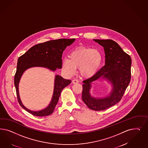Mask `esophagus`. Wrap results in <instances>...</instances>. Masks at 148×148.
I'll return each instance as SVG.
<instances>
[{
    "mask_svg": "<svg viewBox=\"0 0 148 148\" xmlns=\"http://www.w3.org/2000/svg\"><path fill=\"white\" fill-rule=\"evenodd\" d=\"M78 82H79L78 80H77L76 79H74L72 80V83H73V84H77Z\"/></svg>",
    "mask_w": 148,
    "mask_h": 148,
    "instance_id": "1",
    "label": "esophagus"
}]
</instances>
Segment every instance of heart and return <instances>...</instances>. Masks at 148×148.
Here are the masks:
<instances>
[{
	"label": "heart",
	"mask_w": 148,
	"mask_h": 148,
	"mask_svg": "<svg viewBox=\"0 0 148 148\" xmlns=\"http://www.w3.org/2000/svg\"><path fill=\"white\" fill-rule=\"evenodd\" d=\"M102 62L100 51L90 48H79L70 54V59L63 60V71L69 75H73L79 68L82 76L86 78L94 76L98 71Z\"/></svg>",
	"instance_id": "heart-1"
}]
</instances>
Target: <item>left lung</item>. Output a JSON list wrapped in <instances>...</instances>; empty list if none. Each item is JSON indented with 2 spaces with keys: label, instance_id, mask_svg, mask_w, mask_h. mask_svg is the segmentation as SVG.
I'll list each match as a JSON object with an SVG mask.
<instances>
[{
  "label": "left lung",
  "instance_id": "left-lung-1",
  "mask_svg": "<svg viewBox=\"0 0 148 148\" xmlns=\"http://www.w3.org/2000/svg\"><path fill=\"white\" fill-rule=\"evenodd\" d=\"M94 41L104 48L105 65L93 76L83 81L82 100L90 110L100 111L109 108L121 100L131 80V59L112 40ZM101 77L110 82L113 89L108 97L97 99L90 96V84Z\"/></svg>",
  "mask_w": 148,
  "mask_h": 148
}]
</instances>
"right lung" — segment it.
Returning <instances> with one entry per match:
<instances>
[{
  "mask_svg": "<svg viewBox=\"0 0 148 148\" xmlns=\"http://www.w3.org/2000/svg\"><path fill=\"white\" fill-rule=\"evenodd\" d=\"M75 38H60L39 43L30 48L28 51L19 57L14 75V84L17 99L20 106L29 113L36 116H45L51 114L57 104L62 89L69 86L71 80L64 79L62 77H55L54 88L52 99L47 107L40 111L27 109L22 104L18 92V84L22 75L27 69L33 67H46L53 71L62 67V54L67 46L71 45Z\"/></svg>",
  "mask_w": 148,
  "mask_h": 148,
  "instance_id": "add662e5",
  "label": "right lung"
}]
</instances>
